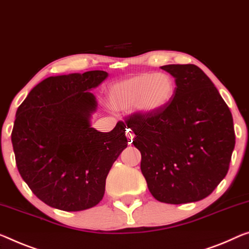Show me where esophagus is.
<instances>
[{
    "instance_id": "obj_1",
    "label": "esophagus",
    "mask_w": 249,
    "mask_h": 249,
    "mask_svg": "<svg viewBox=\"0 0 249 249\" xmlns=\"http://www.w3.org/2000/svg\"><path fill=\"white\" fill-rule=\"evenodd\" d=\"M125 136H127L128 143H132L133 138H135V133H133L131 129H127V131H125Z\"/></svg>"
}]
</instances>
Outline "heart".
Wrapping results in <instances>:
<instances>
[{"label":"heart","mask_w":249,"mask_h":249,"mask_svg":"<svg viewBox=\"0 0 249 249\" xmlns=\"http://www.w3.org/2000/svg\"><path fill=\"white\" fill-rule=\"evenodd\" d=\"M176 83L166 73H139L121 80L110 87L109 106L117 111H127L133 107L143 113H155L169 105Z\"/></svg>","instance_id":"b5f03b06"}]
</instances>
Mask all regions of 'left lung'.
<instances>
[{
    "mask_svg": "<svg viewBox=\"0 0 249 249\" xmlns=\"http://www.w3.org/2000/svg\"><path fill=\"white\" fill-rule=\"evenodd\" d=\"M175 78L166 108L125 118L141 154V173L149 191L166 204L201 200L229 169L235 148L231 112L207 75L195 64L161 67Z\"/></svg>",
    "mask_w": 249,
    "mask_h": 249,
    "instance_id": "left-lung-1",
    "label": "left lung"
}]
</instances>
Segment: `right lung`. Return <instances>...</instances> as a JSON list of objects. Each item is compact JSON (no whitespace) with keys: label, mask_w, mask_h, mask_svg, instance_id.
Here are the masks:
<instances>
[{"label":"right lung","mask_w":249,"mask_h":249,"mask_svg":"<svg viewBox=\"0 0 249 249\" xmlns=\"http://www.w3.org/2000/svg\"><path fill=\"white\" fill-rule=\"evenodd\" d=\"M107 76L100 70L50 76L18 108L11 140L18 173L50 207L79 212L98 205L128 146L122 121L109 132L91 128L97 101L90 90Z\"/></svg>","instance_id":"right-lung-1"}]
</instances>
